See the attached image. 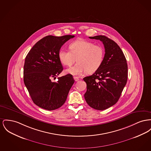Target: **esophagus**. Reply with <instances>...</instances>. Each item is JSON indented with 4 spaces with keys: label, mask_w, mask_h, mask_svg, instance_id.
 <instances>
[{
    "label": "esophagus",
    "mask_w": 151,
    "mask_h": 151,
    "mask_svg": "<svg viewBox=\"0 0 151 151\" xmlns=\"http://www.w3.org/2000/svg\"><path fill=\"white\" fill-rule=\"evenodd\" d=\"M73 79L75 81H78V80H79V78L78 77H76V76H74L73 77Z\"/></svg>",
    "instance_id": "1"
}]
</instances>
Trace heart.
I'll list each match as a JSON object with an SVG mask.
<instances>
[{
  "instance_id": "b5f03b06",
  "label": "heart",
  "mask_w": 151,
  "mask_h": 151,
  "mask_svg": "<svg viewBox=\"0 0 151 151\" xmlns=\"http://www.w3.org/2000/svg\"><path fill=\"white\" fill-rule=\"evenodd\" d=\"M69 48L70 51L62 48L58 53L59 60L65 66L70 67L76 60L78 62L74 66L65 70L67 73L75 76L86 72L93 73L103 64L105 52L100 45L84 40H78L70 43Z\"/></svg>"
}]
</instances>
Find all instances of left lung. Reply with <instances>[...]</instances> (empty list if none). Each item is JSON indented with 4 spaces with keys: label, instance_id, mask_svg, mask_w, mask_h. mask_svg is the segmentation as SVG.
Here are the masks:
<instances>
[{
    "label": "left lung",
    "instance_id": "8db88e82",
    "mask_svg": "<svg viewBox=\"0 0 151 151\" xmlns=\"http://www.w3.org/2000/svg\"><path fill=\"white\" fill-rule=\"evenodd\" d=\"M89 38L103 42L105 55L98 71L83 78L87 83L84 98L91 107L102 111L119 100L127 81L128 65L122 50L114 40L104 35Z\"/></svg>",
    "mask_w": 151,
    "mask_h": 151
}]
</instances>
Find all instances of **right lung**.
Here are the masks:
<instances>
[{"mask_svg":"<svg viewBox=\"0 0 151 151\" xmlns=\"http://www.w3.org/2000/svg\"><path fill=\"white\" fill-rule=\"evenodd\" d=\"M74 35H48L40 39L27 54L23 79L29 95L36 106L52 111L62 106L75 80L71 74L52 79L62 72L58 53L67 41Z\"/></svg>","mask_w":151,"mask_h":151,"instance_id":"right-lung-1","label":"right lung"}]
</instances>
